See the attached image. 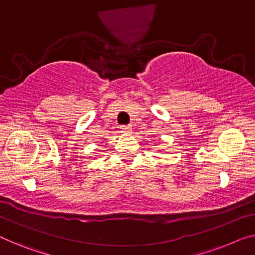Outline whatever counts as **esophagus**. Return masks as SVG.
Here are the masks:
<instances>
[{"instance_id":"esophagus-1","label":"esophagus","mask_w":255,"mask_h":255,"mask_svg":"<svg viewBox=\"0 0 255 255\" xmlns=\"http://www.w3.org/2000/svg\"><path fill=\"white\" fill-rule=\"evenodd\" d=\"M123 132H125V134H131L132 131V128L130 126H123Z\"/></svg>"}]
</instances>
